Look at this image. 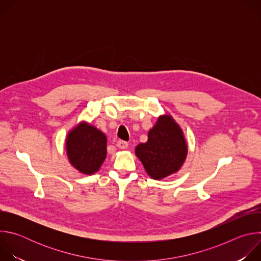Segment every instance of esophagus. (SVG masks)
Wrapping results in <instances>:
<instances>
[{"label":"esophagus","mask_w":261,"mask_h":261,"mask_svg":"<svg viewBox=\"0 0 261 261\" xmlns=\"http://www.w3.org/2000/svg\"><path fill=\"white\" fill-rule=\"evenodd\" d=\"M128 145H129L128 142H127V141H124V140H119V141L117 142V146L120 147V148H123V150H124V148H127Z\"/></svg>","instance_id":"34e87169"}]
</instances>
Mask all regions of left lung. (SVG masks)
<instances>
[{
  "label": "left lung",
  "mask_w": 261,
  "mask_h": 261,
  "mask_svg": "<svg viewBox=\"0 0 261 261\" xmlns=\"http://www.w3.org/2000/svg\"><path fill=\"white\" fill-rule=\"evenodd\" d=\"M187 153L184 133L169 115L160 116L148 131L147 141L139 143L135 148V154L146 173L154 179H162L178 171Z\"/></svg>",
  "instance_id": "8db88e82"
}]
</instances>
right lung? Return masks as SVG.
<instances>
[{
  "label": "right lung",
  "mask_w": 261,
  "mask_h": 261,
  "mask_svg": "<svg viewBox=\"0 0 261 261\" xmlns=\"http://www.w3.org/2000/svg\"><path fill=\"white\" fill-rule=\"evenodd\" d=\"M106 135L82 122L67 135L66 151L70 164L85 174L97 172L106 158Z\"/></svg>",
  "instance_id": "right-lung-1"
}]
</instances>
